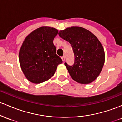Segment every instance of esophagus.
Masks as SVG:
<instances>
[{
    "label": "esophagus",
    "instance_id": "esophagus-1",
    "mask_svg": "<svg viewBox=\"0 0 122 122\" xmlns=\"http://www.w3.org/2000/svg\"><path fill=\"white\" fill-rule=\"evenodd\" d=\"M61 59H62L63 62H64V61H65V57L64 56H62V57H61Z\"/></svg>",
    "mask_w": 122,
    "mask_h": 122
}]
</instances>
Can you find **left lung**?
Here are the masks:
<instances>
[{
	"label": "left lung",
	"mask_w": 122,
	"mask_h": 122,
	"mask_svg": "<svg viewBox=\"0 0 122 122\" xmlns=\"http://www.w3.org/2000/svg\"><path fill=\"white\" fill-rule=\"evenodd\" d=\"M59 36L69 42L73 50V65L65 63L72 79L81 84L95 81L101 73L105 62L104 48L97 38L87 29L77 26L60 31Z\"/></svg>",
	"instance_id": "obj_1"
}]
</instances>
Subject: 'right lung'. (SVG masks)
<instances>
[{"label": "right lung", "instance_id": "1", "mask_svg": "<svg viewBox=\"0 0 122 122\" xmlns=\"http://www.w3.org/2000/svg\"><path fill=\"white\" fill-rule=\"evenodd\" d=\"M58 33L55 28L42 26L32 31L23 41L19 52V64L31 82L46 81L53 76L57 66L62 63L53 44Z\"/></svg>", "mask_w": 122, "mask_h": 122}]
</instances>
